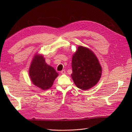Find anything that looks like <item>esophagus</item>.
Returning a JSON list of instances; mask_svg holds the SVG:
<instances>
[{"label": "esophagus", "mask_w": 132, "mask_h": 132, "mask_svg": "<svg viewBox=\"0 0 132 132\" xmlns=\"http://www.w3.org/2000/svg\"><path fill=\"white\" fill-rule=\"evenodd\" d=\"M61 73L62 74H66V71L64 70H62V71H61Z\"/></svg>", "instance_id": "obj_1"}]
</instances>
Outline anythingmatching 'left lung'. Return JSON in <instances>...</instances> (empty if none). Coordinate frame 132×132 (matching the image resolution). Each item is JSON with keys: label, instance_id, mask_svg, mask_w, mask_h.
I'll list each match as a JSON object with an SVG mask.
<instances>
[{"label": "left lung", "instance_id": "8db88e82", "mask_svg": "<svg viewBox=\"0 0 132 132\" xmlns=\"http://www.w3.org/2000/svg\"><path fill=\"white\" fill-rule=\"evenodd\" d=\"M71 78L78 88L87 90L99 82L102 69L93 52L82 46L78 47L72 58Z\"/></svg>", "mask_w": 132, "mask_h": 132}]
</instances>
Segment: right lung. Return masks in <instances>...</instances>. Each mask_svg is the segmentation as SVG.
<instances>
[{
	"mask_svg": "<svg viewBox=\"0 0 132 132\" xmlns=\"http://www.w3.org/2000/svg\"><path fill=\"white\" fill-rule=\"evenodd\" d=\"M29 74L33 84L43 90L51 87L58 75L55 69L45 62L43 56L38 54H36L33 58Z\"/></svg>",
	"mask_w": 132,
	"mask_h": 132,
	"instance_id": "add662e5",
	"label": "right lung"
}]
</instances>
